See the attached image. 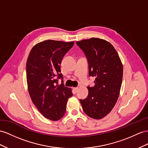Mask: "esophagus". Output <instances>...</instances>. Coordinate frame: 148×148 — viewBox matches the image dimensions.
I'll return each instance as SVG.
<instances>
[{"mask_svg": "<svg viewBox=\"0 0 148 148\" xmlns=\"http://www.w3.org/2000/svg\"><path fill=\"white\" fill-rule=\"evenodd\" d=\"M78 89H79V88H73V90H74V91L75 92H77Z\"/></svg>", "mask_w": 148, "mask_h": 148, "instance_id": "esophagus-1", "label": "esophagus"}]
</instances>
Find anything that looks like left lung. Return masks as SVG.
<instances>
[{
    "mask_svg": "<svg viewBox=\"0 0 148 148\" xmlns=\"http://www.w3.org/2000/svg\"><path fill=\"white\" fill-rule=\"evenodd\" d=\"M76 44L88 59L89 76L95 77V85L87 87L88 96L80 103L86 115L100 119L111 111L118 99L123 64L114 47L107 40L92 37Z\"/></svg>",
    "mask_w": 148,
    "mask_h": 148,
    "instance_id": "1",
    "label": "left lung"
}]
</instances>
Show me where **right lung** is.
<instances>
[{"mask_svg":"<svg viewBox=\"0 0 148 148\" xmlns=\"http://www.w3.org/2000/svg\"><path fill=\"white\" fill-rule=\"evenodd\" d=\"M74 42L47 40L36 44L30 52L26 64L28 91L33 104L45 118L56 121L66 111L68 99L73 96L71 88L65 87L60 64Z\"/></svg>","mask_w":148,"mask_h":148,"instance_id":"right-lung-1","label":"right lung"}]
</instances>
